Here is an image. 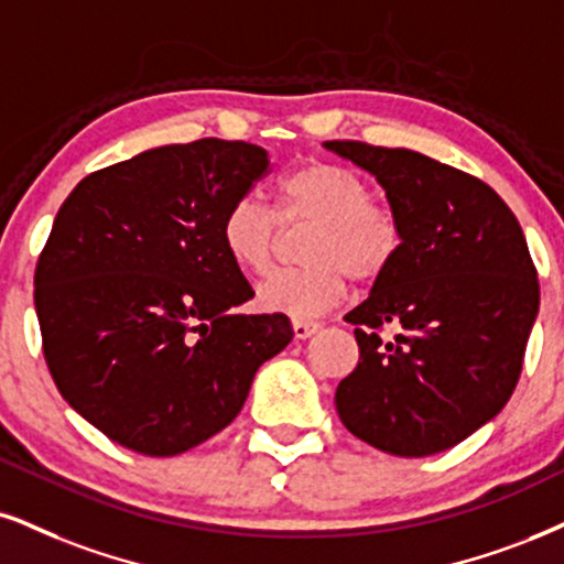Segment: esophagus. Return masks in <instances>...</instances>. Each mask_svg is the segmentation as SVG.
Listing matches in <instances>:
<instances>
[{"instance_id": "1", "label": "esophagus", "mask_w": 564, "mask_h": 564, "mask_svg": "<svg viewBox=\"0 0 564 564\" xmlns=\"http://www.w3.org/2000/svg\"><path fill=\"white\" fill-rule=\"evenodd\" d=\"M293 332L297 339H308L311 335H316L318 332V324L308 322V318H293Z\"/></svg>"}]
</instances>
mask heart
Returning <instances> with one entry per match:
<instances>
[{"mask_svg": "<svg viewBox=\"0 0 564 564\" xmlns=\"http://www.w3.org/2000/svg\"><path fill=\"white\" fill-rule=\"evenodd\" d=\"M284 225H314L303 242L305 267L271 274L259 288V305L274 314L308 318L326 314L345 297L347 276L377 282L398 259L402 227L394 212L371 200L360 175L335 162H308L276 185ZM280 235L274 212L256 196H242L221 217L219 238L227 259L242 274L271 269Z\"/></svg>", "mask_w": 564, "mask_h": 564, "instance_id": "1", "label": "heart"}]
</instances>
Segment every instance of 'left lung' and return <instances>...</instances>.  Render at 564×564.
<instances>
[{
	"label": "left lung",
	"instance_id": "8db88e82",
	"mask_svg": "<svg viewBox=\"0 0 564 564\" xmlns=\"http://www.w3.org/2000/svg\"><path fill=\"white\" fill-rule=\"evenodd\" d=\"M371 172L402 246L345 316L360 360L335 405L350 434L398 457L444 452L489 423L518 384L539 280L510 206L478 177L408 149L326 141ZM399 329L384 344L378 329Z\"/></svg>",
	"mask_w": 564,
	"mask_h": 564
}]
</instances>
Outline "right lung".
<instances>
[{
  "mask_svg": "<svg viewBox=\"0 0 564 564\" xmlns=\"http://www.w3.org/2000/svg\"><path fill=\"white\" fill-rule=\"evenodd\" d=\"M269 172L246 141L162 145L83 177L36 267L44 358L69 408L149 457L235 421L256 371L293 339L221 248V217Z\"/></svg>",
  "mask_w": 564,
  "mask_h": 564,
  "instance_id": "right-lung-1",
  "label": "right lung"
}]
</instances>
